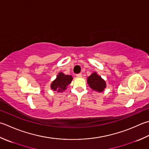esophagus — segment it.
Listing matches in <instances>:
<instances>
[{
  "instance_id": "34e87169",
  "label": "esophagus",
  "mask_w": 149,
  "mask_h": 149,
  "mask_svg": "<svg viewBox=\"0 0 149 149\" xmlns=\"http://www.w3.org/2000/svg\"><path fill=\"white\" fill-rule=\"evenodd\" d=\"M81 76H82V74H78L76 75V77H80Z\"/></svg>"
}]
</instances>
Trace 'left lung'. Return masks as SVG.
Here are the masks:
<instances>
[{"label":"left lung","mask_w":149,"mask_h":149,"mask_svg":"<svg viewBox=\"0 0 149 149\" xmlns=\"http://www.w3.org/2000/svg\"><path fill=\"white\" fill-rule=\"evenodd\" d=\"M87 83L92 90L99 93L103 92L107 87L106 81L95 72L87 77Z\"/></svg>","instance_id":"left-lung-1"}]
</instances>
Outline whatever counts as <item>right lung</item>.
<instances>
[{"instance_id":"add662e5","label":"right lung","mask_w":149,"mask_h":149,"mask_svg":"<svg viewBox=\"0 0 149 149\" xmlns=\"http://www.w3.org/2000/svg\"><path fill=\"white\" fill-rule=\"evenodd\" d=\"M72 79L73 77L71 75H65L62 72H59L56 79L52 82L50 88L54 92L61 93L68 88Z\"/></svg>"}]
</instances>
